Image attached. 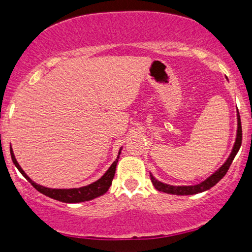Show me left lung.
<instances>
[{
	"instance_id": "1",
	"label": "left lung",
	"mask_w": 252,
	"mask_h": 252,
	"mask_svg": "<svg viewBox=\"0 0 252 252\" xmlns=\"http://www.w3.org/2000/svg\"><path fill=\"white\" fill-rule=\"evenodd\" d=\"M242 146V124H241V116L238 114V110H237V134H236V141L233 144V148L231 150L230 155H228L227 160L216 170L213 174H211L209 178L205 179L204 181L199 182L196 185H189V186H173V185L164 184V182L158 181L155 176H153L150 173V180H152L153 185L160 192L167 193V194H174V195H192V194H198V193L205 192V190L210 189L211 187L215 186L216 184H218L219 181L224 178V175L226 174V172L230 168L231 163H232L233 158L238 153L239 148Z\"/></svg>"
}]
</instances>
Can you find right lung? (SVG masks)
Masks as SVG:
<instances>
[{"mask_svg": "<svg viewBox=\"0 0 252 252\" xmlns=\"http://www.w3.org/2000/svg\"><path fill=\"white\" fill-rule=\"evenodd\" d=\"M121 150H122V147H121L120 150H118V155L116 160L112 162L111 166L109 167V169L104 173L102 178L98 179L97 181L92 182V184L88 185V186L79 187V189H48V187L41 186V185L34 182L32 179L25 173V170L21 168L19 162L16 161L15 155H14L13 149L10 147V155L11 160H13L14 164L17 169L20 170L22 175L27 179V181L30 182L32 186L34 187L36 190H39L42 194L50 196L52 199H56V200L67 202V204H77V202H83V201H89L92 200V199L98 198V196L103 195L104 193L108 192L112 184V179L115 176V172H116V166L118 162V158H120Z\"/></svg>", "mask_w": 252, "mask_h": 252, "instance_id": "1", "label": "right lung"}]
</instances>
